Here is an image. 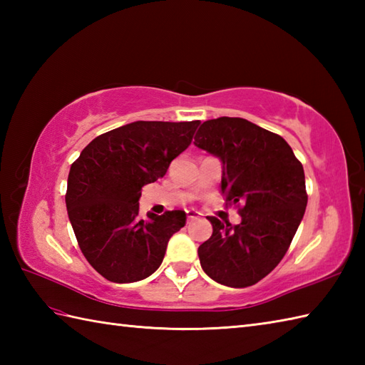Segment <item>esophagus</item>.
Returning a JSON list of instances; mask_svg holds the SVG:
<instances>
[{"label":"esophagus","mask_w":365,"mask_h":365,"mask_svg":"<svg viewBox=\"0 0 365 365\" xmlns=\"http://www.w3.org/2000/svg\"><path fill=\"white\" fill-rule=\"evenodd\" d=\"M187 215H188V222H191V221H195V220L199 218L197 212H195V210H187Z\"/></svg>","instance_id":"obj_1"}]
</instances>
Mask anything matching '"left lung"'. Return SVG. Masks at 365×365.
I'll return each mask as SVG.
<instances>
[{"instance_id":"1","label":"left lung","mask_w":365,"mask_h":365,"mask_svg":"<svg viewBox=\"0 0 365 365\" xmlns=\"http://www.w3.org/2000/svg\"><path fill=\"white\" fill-rule=\"evenodd\" d=\"M195 144L222 161L221 191L242 222L208 216L213 234L199 246L200 267L235 289L257 284L289 251L304 216V169L282 136L242 118L204 122Z\"/></svg>"}]
</instances>
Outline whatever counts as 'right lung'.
Instances as JSON below:
<instances>
[{
  "mask_svg": "<svg viewBox=\"0 0 365 365\" xmlns=\"http://www.w3.org/2000/svg\"><path fill=\"white\" fill-rule=\"evenodd\" d=\"M200 120H138L97 136L67 178L66 205L76 242L97 273L136 282L161 265L169 238L187 222L182 210L139 218L144 185L157 182L191 144Z\"/></svg>",
  "mask_w": 365,
  "mask_h": 365,
  "instance_id": "add662e5",
  "label": "right lung"
}]
</instances>
